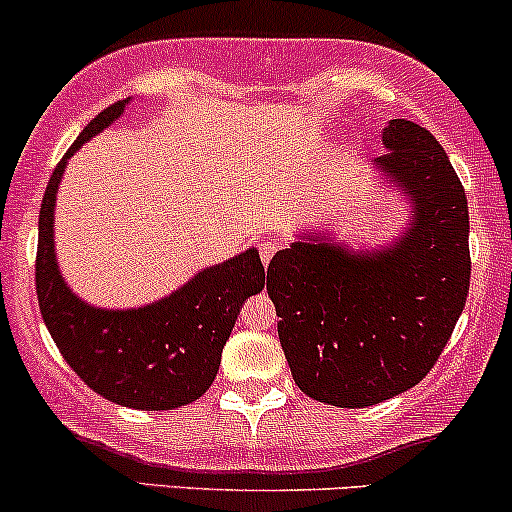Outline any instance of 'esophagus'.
I'll list each match as a JSON object with an SVG mask.
<instances>
[{"label": "esophagus", "mask_w": 512, "mask_h": 512, "mask_svg": "<svg viewBox=\"0 0 512 512\" xmlns=\"http://www.w3.org/2000/svg\"><path fill=\"white\" fill-rule=\"evenodd\" d=\"M274 252H277V245L274 243H262L260 245V260L265 262V265H269V260L274 257Z\"/></svg>", "instance_id": "esophagus-1"}]
</instances>
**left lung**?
Masks as SVG:
<instances>
[{
    "instance_id": "left-lung-1",
    "label": "left lung",
    "mask_w": 512,
    "mask_h": 512,
    "mask_svg": "<svg viewBox=\"0 0 512 512\" xmlns=\"http://www.w3.org/2000/svg\"><path fill=\"white\" fill-rule=\"evenodd\" d=\"M372 162L408 209L389 243L355 250L330 228L306 230L272 257L267 294L296 386L338 408L413 389L445 350L469 294V206L430 131L393 119Z\"/></svg>"
}]
</instances>
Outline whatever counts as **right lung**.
I'll use <instances>...</instances> for the list:
<instances>
[{
    "label": "right lung",
    "instance_id": "obj_1",
    "mask_svg": "<svg viewBox=\"0 0 512 512\" xmlns=\"http://www.w3.org/2000/svg\"><path fill=\"white\" fill-rule=\"evenodd\" d=\"M131 97L104 109L50 177L38 216L36 294L60 355L89 389L136 411H172L204 396L247 296L265 289L257 247L196 272L172 294L138 308H99L65 282L55 252V201L67 160L119 121Z\"/></svg>",
    "mask_w": 512,
    "mask_h": 512
}]
</instances>
